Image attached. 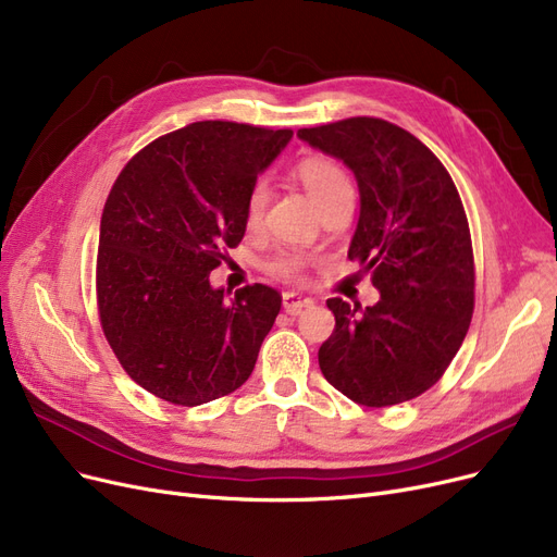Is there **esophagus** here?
I'll use <instances>...</instances> for the list:
<instances>
[{"mask_svg": "<svg viewBox=\"0 0 557 557\" xmlns=\"http://www.w3.org/2000/svg\"><path fill=\"white\" fill-rule=\"evenodd\" d=\"M282 305H284V312H286V314L296 317V314H300V312L305 310V307H310V305H312V300H310V298H305V296H300V294L289 292V294H284V296H282Z\"/></svg>", "mask_w": 557, "mask_h": 557, "instance_id": "esophagus-1", "label": "esophagus"}]
</instances>
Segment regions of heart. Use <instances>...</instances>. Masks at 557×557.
Segmentation results:
<instances>
[{"mask_svg": "<svg viewBox=\"0 0 557 557\" xmlns=\"http://www.w3.org/2000/svg\"><path fill=\"white\" fill-rule=\"evenodd\" d=\"M296 174H298L300 183L305 185L307 195H310L312 201L319 206V211H323L325 206H331L339 199L354 197L351 178H348V174L331 158H323V156L305 158L298 162ZM265 201H268L265 185L255 183L250 195H247V201H245L247 226H257L261 222ZM300 268H302V259L298 255H282L275 261H271V271L280 277H298Z\"/></svg>", "mask_w": 557, "mask_h": 557, "instance_id": "1", "label": "heart"}]
</instances>
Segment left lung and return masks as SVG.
<instances>
[{
	"label": "left lung",
	"instance_id": "left-lung-1",
	"mask_svg": "<svg viewBox=\"0 0 557 557\" xmlns=\"http://www.w3.org/2000/svg\"><path fill=\"white\" fill-rule=\"evenodd\" d=\"M310 147L342 160L360 190L348 247L381 300L331 298L335 331L319 348L325 381L356 404L416 399L457 356L475 307V263L457 185L424 144L395 123L354 116L300 128Z\"/></svg>",
	"mask_w": 557,
	"mask_h": 557
}]
</instances>
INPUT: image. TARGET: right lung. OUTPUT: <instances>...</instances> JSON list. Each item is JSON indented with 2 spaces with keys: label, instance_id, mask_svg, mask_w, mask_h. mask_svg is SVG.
Returning <instances> with one entry per match:
<instances>
[{
  "label": "right lung",
  "instance_id": "1",
  "mask_svg": "<svg viewBox=\"0 0 557 557\" xmlns=\"http://www.w3.org/2000/svg\"><path fill=\"white\" fill-rule=\"evenodd\" d=\"M294 131L197 121L144 147L100 218L102 333L147 393L199 406L250 379L282 296L252 284L230 298L209 275L245 236V201Z\"/></svg>",
  "mask_w": 557,
  "mask_h": 557
}]
</instances>
